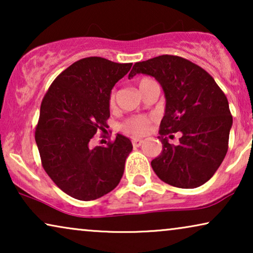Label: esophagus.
I'll return each mask as SVG.
<instances>
[{"instance_id":"34e87169","label":"esophagus","mask_w":253,"mask_h":253,"mask_svg":"<svg viewBox=\"0 0 253 253\" xmlns=\"http://www.w3.org/2000/svg\"><path fill=\"white\" fill-rule=\"evenodd\" d=\"M143 139H139V138H133L132 139V145L134 147H139L141 144H143Z\"/></svg>"}]
</instances>
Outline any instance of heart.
Segmentation results:
<instances>
[{
  "label": "heart",
  "instance_id": "1",
  "mask_svg": "<svg viewBox=\"0 0 253 253\" xmlns=\"http://www.w3.org/2000/svg\"><path fill=\"white\" fill-rule=\"evenodd\" d=\"M152 79L144 77L141 78L139 82H138V86L143 87V86L146 84V83L151 82ZM116 105V94L115 91H112L109 94L108 98V106L110 108H114ZM153 122V117L148 116V115H137V116H132L129 117L126 122L122 124L121 129H122L126 133L129 134H133V136H140V134L146 133L148 129H150L151 124Z\"/></svg>",
  "mask_w": 253,
  "mask_h": 253
}]
</instances>
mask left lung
I'll return each instance as SVG.
<instances>
[{"instance_id":"obj_1","label":"left lung","mask_w":253,"mask_h":253,"mask_svg":"<svg viewBox=\"0 0 253 253\" xmlns=\"http://www.w3.org/2000/svg\"><path fill=\"white\" fill-rule=\"evenodd\" d=\"M152 76L166 96L159 139L162 151L151 165L158 177L176 188L193 189L215 174L228 151L233 116L227 96L212 76L186 58L161 55L134 63L129 78ZM181 132L176 147L169 133Z\"/></svg>"}]
</instances>
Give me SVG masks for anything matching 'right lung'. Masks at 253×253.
Wrapping results in <instances>:
<instances>
[{"label": "right lung", "mask_w": 253, "mask_h": 253, "mask_svg": "<svg viewBox=\"0 0 253 253\" xmlns=\"http://www.w3.org/2000/svg\"><path fill=\"white\" fill-rule=\"evenodd\" d=\"M131 65L98 56L82 58L62 71L43 96L36 126L41 165L72 198L98 199L122 178L132 151L129 138L117 134L107 146L91 143L96 132L108 127L109 94Z\"/></svg>", "instance_id": "add662e5"}]
</instances>
